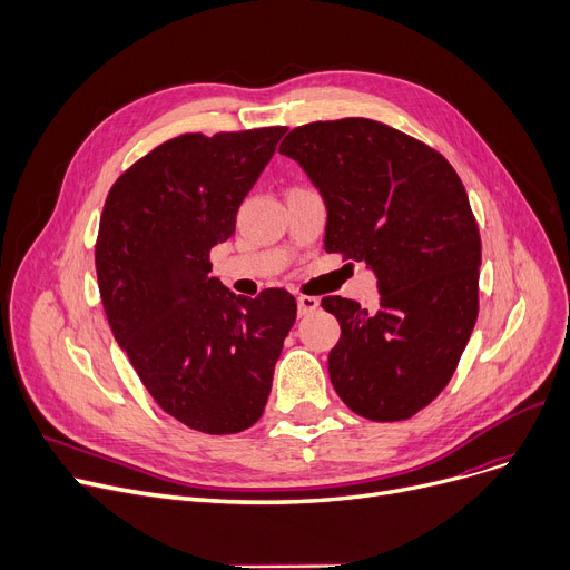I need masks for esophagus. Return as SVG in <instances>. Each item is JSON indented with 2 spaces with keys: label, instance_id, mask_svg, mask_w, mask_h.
<instances>
[{
  "label": "esophagus",
  "instance_id": "34e87169",
  "mask_svg": "<svg viewBox=\"0 0 570 570\" xmlns=\"http://www.w3.org/2000/svg\"><path fill=\"white\" fill-rule=\"evenodd\" d=\"M320 306V299H315V296H296V308H299V315H311L313 311H317Z\"/></svg>",
  "mask_w": 570,
  "mask_h": 570
}]
</instances>
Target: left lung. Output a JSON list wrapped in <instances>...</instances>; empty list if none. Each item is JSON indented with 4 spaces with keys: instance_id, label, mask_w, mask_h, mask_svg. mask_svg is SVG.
<instances>
[{
    "instance_id": "obj_1",
    "label": "left lung",
    "mask_w": 570,
    "mask_h": 570,
    "mask_svg": "<svg viewBox=\"0 0 570 570\" xmlns=\"http://www.w3.org/2000/svg\"><path fill=\"white\" fill-rule=\"evenodd\" d=\"M278 150L327 204L324 250L366 262L381 289L375 311L322 299L341 324L332 385L366 420H409L445 390L478 320L482 246L464 183L439 150L368 118L294 127Z\"/></svg>"
}]
</instances>
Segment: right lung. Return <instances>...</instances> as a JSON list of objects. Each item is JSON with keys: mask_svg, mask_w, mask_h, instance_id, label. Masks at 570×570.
Instances as JSON below:
<instances>
[{"mask_svg": "<svg viewBox=\"0 0 570 570\" xmlns=\"http://www.w3.org/2000/svg\"><path fill=\"white\" fill-rule=\"evenodd\" d=\"M285 131L180 134L134 161L101 210L95 266L111 332L159 409L213 436L262 417L296 320L285 289L248 299L208 278L210 248L234 234Z\"/></svg>", "mask_w": 570, "mask_h": 570, "instance_id": "obj_1", "label": "right lung"}]
</instances>
